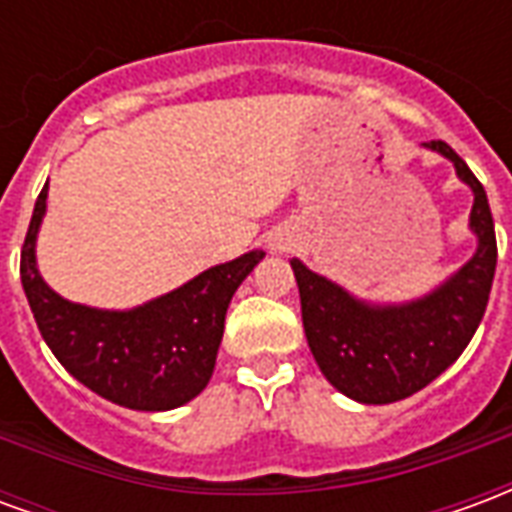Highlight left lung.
Returning a JSON list of instances; mask_svg holds the SVG:
<instances>
[{
  "label": "left lung",
  "instance_id": "8db88e82",
  "mask_svg": "<svg viewBox=\"0 0 512 512\" xmlns=\"http://www.w3.org/2000/svg\"><path fill=\"white\" fill-rule=\"evenodd\" d=\"M474 191L472 227L480 244L455 277L406 307H367L329 279L290 260L304 334L329 384L359 403H395L428 386L463 354L483 321L496 271L494 216L480 180L447 142L433 139Z\"/></svg>",
  "mask_w": 512,
  "mask_h": 512
}]
</instances>
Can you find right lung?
Listing matches in <instances>:
<instances>
[{"label": "right lung", "mask_w": 512, "mask_h": 512, "mask_svg": "<svg viewBox=\"0 0 512 512\" xmlns=\"http://www.w3.org/2000/svg\"><path fill=\"white\" fill-rule=\"evenodd\" d=\"M43 211L46 186L21 246V285L40 334L60 365L95 395L136 411H167L200 395L216 367L230 299L263 260V252L208 268L139 310H90L65 301L40 279L35 235Z\"/></svg>", "instance_id": "right-lung-1"}]
</instances>
